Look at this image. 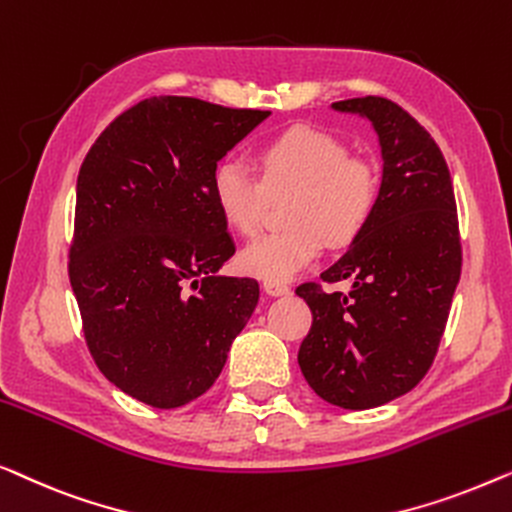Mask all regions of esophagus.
<instances>
[{
	"mask_svg": "<svg viewBox=\"0 0 512 512\" xmlns=\"http://www.w3.org/2000/svg\"><path fill=\"white\" fill-rule=\"evenodd\" d=\"M264 290H266V294H271V297H283V294L290 292V285L278 283V280H266Z\"/></svg>",
	"mask_w": 512,
	"mask_h": 512,
	"instance_id": "34e87169",
	"label": "esophagus"
}]
</instances>
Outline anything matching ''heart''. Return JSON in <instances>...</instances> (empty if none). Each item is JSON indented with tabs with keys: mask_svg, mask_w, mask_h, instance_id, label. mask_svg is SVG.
Masks as SVG:
<instances>
[{
	"mask_svg": "<svg viewBox=\"0 0 512 512\" xmlns=\"http://www.w3.org/2000/svg\"><path fill=\"white\" fill-rule=\"evenodd\" d=\"M259 176L241 157L227 155L213 171L215 206L234 232L253 236L269 194L290 192L285 222L241 253V269L262 280H292L329 246H348L362 234L378 201V171L325 129L294 125L257 148Z\"/></svg>",
	"mask_w": 512,
	"mask_h": 512,
	"instance_id": "1",
	"label": "heart"
}]
</instances>
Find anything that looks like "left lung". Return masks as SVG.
<instances>
[{"mask_svg": "<svg viewBox=\"0 0 512 512\" xmlns=\"http://www.w3.org/2000/svg\"><path fill=\"white\" fill-rule=\"evenodd\" d=\"M331 109L371 120L383 183L362 234L320 276L350 280V292L297 287L313 313L297 359L318 397L364 410L410 392L429 371L462 273V243L448 164L427 129L385 97Z\"/></svg>", "mask_w": 512, "mask_h": 512, "instance_id": "left-lung-1", "label": "left lung"}]
</instances>
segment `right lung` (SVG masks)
I'll return each instance as SVG.
<instances>
[{
    "mask_svg": "<svg viewBox=\"0 0 512 512\" xmlns=\"http://www.w3.org/2000/svg\"><path fill=\"white\" fill-rule=\"evenodd\" d=\"M269 111L150 97L92 143L76 181L69 280L99 371L129 397L178 408L220 376L259 301L234 255L213 171Z\"/></svg>",
    "mask_w": 512,
    "mask_h": 512,
    "instance_id": "add662e5",
    "label": "right lung"
}]
</instances>
